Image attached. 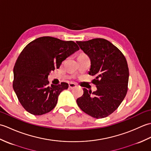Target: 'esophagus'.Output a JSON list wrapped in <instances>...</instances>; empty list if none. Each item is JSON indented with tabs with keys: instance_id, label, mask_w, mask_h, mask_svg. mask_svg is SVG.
I'll list each match as a JSON object with an SVG mask.
<instances>
[{
	"instance_id": "34e87169",
	"label": "esophagus",
	"mask_w": 151,
	"mask_h": 151,
	"mask_svg": "<svg viewBox=\"0 0 151 151\" xmlns=\"http://www.w3.org/2000/svg\"><path fill=\"white\" fill-rule=\"evenodd\" d=\"M76 86V84H75V83H73V82H70L69 84V88H70V89H73L75 88Z\"/></svg>"
}]
</instances>
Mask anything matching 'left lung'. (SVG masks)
Segmentation results:
<instances>
[{
    "mask_svg": "<svg viewBox=\"0 0 151 151\" xmlns=\"http://www.w3.org/2000/svg\"><path fill=\"white\" fill-rule=\"evenodd\" d=\"M76 43L90 58L89 75L95 76L93 83L97 88L93 93L84 88V94L76 102L83 111L93 117H107L127 95L129 71L126 58L116 47L102 38Z\"/></svg>",
    "mask_w": 151,
    "mask_h": 151,
    "instance_id": "1",
    "label": "left lung"
}]
</instances>
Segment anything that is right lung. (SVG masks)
<instances>
[{"label": "right lung", "instance_id": "add662e5", "mask_svg": "<svg viewBox=\"0 0 151 151\" xmlns=\"http://www.w3.org/2000/svg\"><path fill=\"white\" fill-rule=\"evenodd\" d=\"M78 50L73 41L49 36L37 38L24 47L15 64L13 88L28 112L41 115L56 106L60 93L68 88L69 84L62 82L50 86L48 76Z\"/></svg>", "mask_w": 151, "mask_h": 151}]
</instances>
